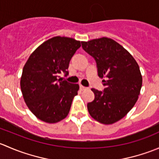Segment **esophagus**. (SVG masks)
<instances>
[{"label": "esophagus", "mask_w": 159, "mask_h": 159, "mask_svg": "<svg viewBox=\"0 0 159 159\" xmlns=\"http://www.w3.org/2000/svg\"><path fill=\"white\" fill-rule=\"evenodd\" d=\"M80 89H81V90H85V89H87V88L86 87H84V86H82V85H80Z\"/></svg>", "instance_id": "1"}]
</instances>
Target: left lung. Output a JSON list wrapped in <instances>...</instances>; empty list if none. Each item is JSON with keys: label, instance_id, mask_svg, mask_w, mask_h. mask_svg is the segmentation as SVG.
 <instances>
[{"label": "left lung", "instance_id": "left-lung-1", "mask_svg": "<svg viewBox=\"0 0 159 159\" xmlns=\"http://www.w3.org/2000/svg\"><path fill=\"white\" fill-rule=\"evenodd\" d=\"M81 44L95 61L98 76L105 78L103 91L91 89L94 99L88 103V110L96 121L113 124L125 116L139 98L142 85L139 66L129 51L111 38Z\"/></svg>", "mask_w": 159, "mask_h": 159}]
</instances>
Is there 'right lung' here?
Here are the masks:
<instances>
[{
	"label": "right lung",
	"mask_w": 159,
	"mask_h": 159,
	"mask_svg": "<svg viewBox=\"0 0 159 159\" xmlns=\"http://www.w3.org/2000/svg\"><path fill=\"white\" fill-rule=\"evenodd\" d=\"M81 42L54 37L39 46L29 57L22 71L20 89L25 103L38 118L55 123L66 118L79 85L61 79L68 75L69 62Z\"/></svg>",
	"instance_id": "1"
}]
</instances>
